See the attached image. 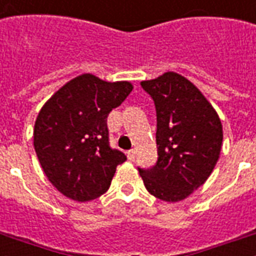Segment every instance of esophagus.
I'll list each match as a JSON object with an SVG mask.
<instances>
[{"label": "esophagus", "instance_id": "1", "mask_svg": "<svg viewBox=\"0 0 256 256\" xmlns=\"http://www.w3.org/2000/svg\"><path fill=\"white\" fill-rule=\"evenodd\" d=\"M128 160H132V162H133L134 158H136V150H133V149H132V150H128Z\"/></svg>", "mask_w": 256, "mask_h": 256}]
</instances>
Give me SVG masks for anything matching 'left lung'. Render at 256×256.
I'll use <instances>...</instances> for the list:
<instances>
[{"instance_id":"obj_1","label":"left lung","mask_w":256,"mask_h":256,"mask_svg":"<svg viewBox=\"0 0 256 256\" xmlns=\"http://www.w3.org/2000/svg\"><path fill=\"white\" fill-rule=\"evenodd\" d=\"M157 115V162L138 168L146 190L166 202L186 200L214 170L222 145L217 111L196 85L175 72L141 81Z\"/></svg>"}]
</instances>
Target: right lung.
I'll return each instance as SVG.
<instances>
[{"mask_svg": "<svg viewBox=\"0 0 256 256\" xmlns=\"http://www.w3.org/2000/svg\"><path fill=\"white\" fill-rule=\"evenodd\" d=\"M132 90L128 81L108 82L84 73L66 82L42 107L34 146L43 172L60 194L86 202L108 190L126 156L110 146L107 116Z\"/></svg>", "mask_w": 256, "mask_h": 256, "instance_id": "right-lung-1", "label": "right lung"}]
</instances>
